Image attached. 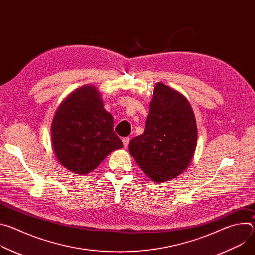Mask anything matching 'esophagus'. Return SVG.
I'll list each match as a JSON object with an SVG mask.
<instances>
[{"label": "esophagus", "instance_id": "esophagus-1", "mask_svg": "<svg viewBox=\"0 0 255 255\" xmlns=\"http://www.w3.org/2000/svg\"><path fill=\"white\" fill-rule=\"evenodd\" d=\"M122 142H123V146H124V148H127V147H128V145H129V142H130V138H128V137L123 138V139H122Z\"/></svg>", "mask_w": 255, "mask_h": 255}]
</instances>
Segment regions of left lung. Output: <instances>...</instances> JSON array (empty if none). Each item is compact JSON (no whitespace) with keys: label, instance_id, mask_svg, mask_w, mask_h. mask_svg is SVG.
I'll list each match as a JSON object with an SVG mask.
<instances>
[{"label":"left lung","instance_id":"1","mask_svg":"<svg viewBox=\"0 0 255 255\" xmlns=\"http://www.w3.org/2000/svg\"><path fill=\"white\" fill-rule=\"evenodd\" d=\"M197 140L198 127L189 100L156 83L144 133L130 141V154L149 178L163 183L189 167Z\"/></svg>","mask_w":255,"mask_h":255}]
</instances>
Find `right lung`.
Here are the masks:
<instances>
[{"mask_svg":"<svg viewBox=\"0 0 255 255\" xmlns=\"http://www.w3.org/2000/svg\"><path fill=\"white\" fill-rule=\"evenodd\" d=\"M113 124L95 86L86 85L71 92L56 109L50 127L55 157L75 173L93 171L106 156L123 147Z\"/></svg>","mask_w":255,"mask_h":255,"instance_id":"obj_1","label":"right lung"}]
</instances>
